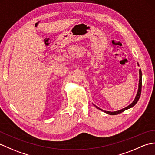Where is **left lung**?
<instances>
[{"mask_svg":"<svg viewBox=\"0 0 155 155\" xmlns=\"http://www.w3.org/2000/svg\"><path fill=\"white\" fill-rule=\"evenodd\" d=\"M138 66H139V64H138ZM139 86H138V90H137V94L135 96V98L134 99V101H133V102L129 104V106H127V107H124V108L121 109V110H117V111H105L104 110L101 108H100V107H98V106H95L94 104V106L96 107L97 109H99L101 111H104V112H105L107 114L109 115H111V116H114V115H117V114H120L121 112H123V111H124L125 110H127L129 108H131V107H134L135 104H137V102H138V100L140 98V96H141V87H142V72H141V70L139 69Z\"/></svg>","mask_w":155,"mask_h":155,"instance_id":"8db88e82","label":"left lung"}]
</instances>
